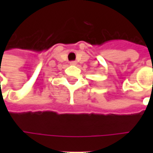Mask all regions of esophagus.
<instances>
[{
  "mask_svg": "<svg viewBox=\"0 0 153 153\" xmlns=\"http://www.w3.org/2000/svg\"><path fill=\"white\" fill-rule=\"evenodd\" d=\"M70 65H76V61H71V63H70Z\"/></svg>",
  "mask_w": 153,
  "mask_h": 153,
  "instance_id": "1",
  "label": "esophagus"
}]
</instances>
